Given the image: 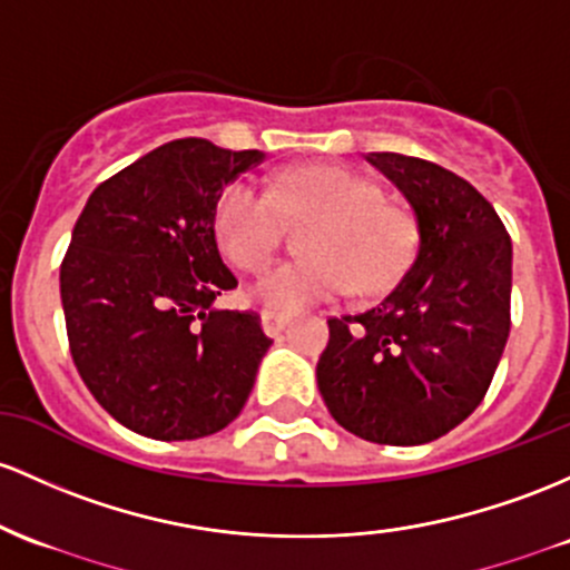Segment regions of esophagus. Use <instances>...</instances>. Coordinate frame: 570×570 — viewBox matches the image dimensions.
Masks as SVG:
<instances>
[{"label": "esophagus", "instance_id": "34e87169", "mask_svg": "<svg viewBox=\"0 0 570 570\" xmlns=\"http://www.w3.org/2000/svg\"><path fill=\"white\" fill-rule=\"evenodd\" d=\"M259 316H262V330H265L267 335H278L281 330H284L286 324H289V316L278 314V311H271V308L262 311Z\"/></svg>", "mask_w": 570, "mask_h": 570}]
</instances>
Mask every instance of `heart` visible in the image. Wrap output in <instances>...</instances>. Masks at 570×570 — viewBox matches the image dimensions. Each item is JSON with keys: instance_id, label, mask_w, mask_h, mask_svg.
Here are the masks:
<instances>
[{"instance_id": "b5f03b06", "label": "heart", "mask_w": 570, "mask_h": 570, "mask_svg": "<svg viewBox=\"0 0 570 570\" xmlns=\"http://www.w3.org/2000/svg\"><path fill=\"white\" fill-rule=\"evenodd\" d=\"M286 214L322 216L305 240L303 259L281 262L254 286L275 311H303L354 289L373 297L390 289L416 254V218L384 203V189L365 175L333 165L299 167L278 186L240 180L218 205L224 254L240 271H259L278 252Z\"/></svg>"}]
</instances>
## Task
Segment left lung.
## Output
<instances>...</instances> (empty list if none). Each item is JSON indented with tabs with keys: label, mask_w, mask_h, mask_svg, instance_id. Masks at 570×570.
I'll return each mask as SVG.
<instances>
[{
	"label": "left lung",
	"mask_w": 570,
	"mask_h": 570,
	"mask_svg": "<svg viewBox=\"0 0 570 570\" xmlns=\"http://www.w3.org/2000/svg\"><path fill=\"white\" fill-rule=\"evenodd\" d=\"M414 210V262L376 308L330 318L316 381L348 433L386 446L446 435L490 390L511 330V237L465 178L367 154Z\"/></svg>",
	"instance_id": "obj_1"
}]
</instances>
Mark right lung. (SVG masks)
<instances>
[{
  "label": "right lung",
  "mask_w": 570,
  "mask_h": 570,
  "mask_svg": "<svg viewBox=\"0 0 570 570\" xmlns=\"http://www.w3.org/2000/svg\"><path fill=\"white\" fill-rule=\"evenodd\" d=\"M262 151L165 142L91 191L59 284L80 379L108 414L156 441H194L246 405L271 348L254 311L218 308L237 278L216 208Z\"/></svg>",
  "instance_id": "add662e5"
}]
</instances>
